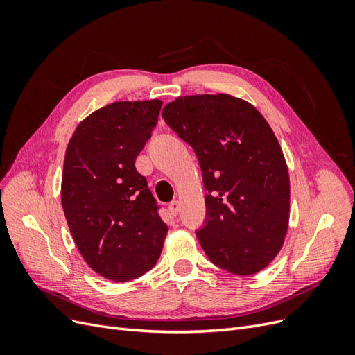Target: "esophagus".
<instances>
[{
	"label": "esophagus",
	"mask_w": 355,
	"mask_h": 355,
	"mask_svg": "<svg viewBox=\"0 0 355 355\" xmlns=\"http://www.w3.org/2000/svg\"><path fill=\"white\" fill-rule=\"evenodd\" d=\"M179 210H180V202L179 201H171L170 204H168V211L173 214V216H176V214L179 213Z\"/></svg>",
	"instance_id": "esophagus-1"
}]
</instances>
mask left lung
Here are the masks:
<instances>
[{
    "instance_id": "obj_1",
    "label": "left lung",
    "mask_w": 355,
    "mask_h": 355,
    "mask_svg": "<svg viewBox=\"0 0 355 355\" xmlns=\"http://www.w3.org/2000/svg\"><path fill=\"white\" fill-rule=\"evenodd\" d=\"M163 118L202 171V250L228 272L262 271L282 250L290 218L288 168L272 128L252 103L225 93L179 96Z\"/></svg>"
}]
</instances>
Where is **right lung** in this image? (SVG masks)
<instances>
[{"label":"right lung","mask_w":355,"mask_h":355,"mask_svg":"<svg viewBox=\"0 0 355 355\" xmlns=\"http://www.w3.org/2000/svg\"><path fill=\"white\" fill-rule=\"evenodd\" d=\"M163 102L120 101L92 112L67 146L62 207L72 239L94 272L130 282L157 263L167 235L135 161Z\"/></svg>","instance_id":"add662e5"}]
</instances>
